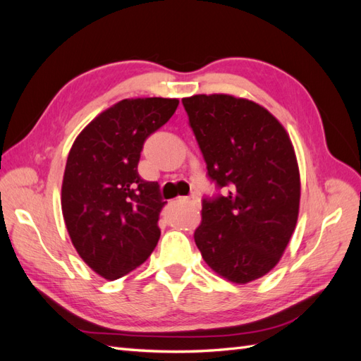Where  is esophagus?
<instances>
[{"instance_id":"obj_1","label":"esophagus","mask_w":361,"mask_h":361,"mask_svg":"<svg viewBox=\"0 0 361 361\" xmlns=\"http://www.w3.org/2000/svg\"><path fill=\"white\" fill-rule=\"evenodd\" d=\"M182 200H183V202H190V203H194V204H197V206L200 204L199 199H197V197H194V195H192V197H190V199H188V197H183Z\"/></svg>"}]
</instances>
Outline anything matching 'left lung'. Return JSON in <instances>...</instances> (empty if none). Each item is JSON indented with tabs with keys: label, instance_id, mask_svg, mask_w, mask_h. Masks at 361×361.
Wrapping results in <instances>:
<instances>
[{
	"label": "left lung",
	"instance_id": "obj_1",
	"mask_svg": "<svg viewBox=\"0 0 361 361\" xmlns=\"http://www.w3.org/2000/svg\"><path fill=\"white\" fill-rule=\"evenodd\" d=\"M182 104L209 178L226 195L203 199L194 241L223 279L245 285L274 268L300 211V170L286 129L262 105L232 94Z\"/></svg>",
	"mask_w": 361,
	"mask_h": 361
}]
</instances>
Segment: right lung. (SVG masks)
Segmentation results:
<instances>
[{
  "instance_id": "add662e5",
  "label": "right lung",
  "mask_w": 361,
  "mask_h": 361,
  "mask_svg": "<svg viewBox=\"0 0 361 361\" xmlns=\"http://www.w3.org/2000/svg\"><path fill=\"white\" fill-rule=\"evenodd\" d=\"M179 99L137 97L102 111L76 137L61 185L71 241L96 274L116 280L140 267L159 239V185L140 178L146 138L166 125Z\"/></svg>"
}]
</instances>
